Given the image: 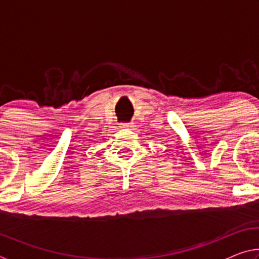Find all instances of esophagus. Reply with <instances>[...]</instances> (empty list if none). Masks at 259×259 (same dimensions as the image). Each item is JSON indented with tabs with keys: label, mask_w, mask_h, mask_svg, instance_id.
Masks as SVG:
<instances>
[{
	"label": "esophagus",
	"mask_w": 259,
	"mask_h": 259,
	"mask_svg": "<svg viewBox=\"0 0 259 259\" xmlns=\"http://www.w3.org/2000/svg\"><path fill=\"white\" fill-rule=\"evenodd\" d=\"M131 124L133 123H126V122H124V123H121V125L123 126V128H131V126H133Z\"/></svg>",
	"instance_id": "1"
}]
</instances>
